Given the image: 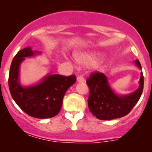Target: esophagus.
<instances>
[{
  "label": "esophagus",
  "instance_id": "34e87169",
  "mask_svg": "<svg viewBox=\"0 0 152 152\" xmlns=\"http://www.w3.org/2000/svg\"><path fill=\"white\" fill-rule=\"evenodd\" d=\"M76 80H77L78 82H85V78L83 77V76H82V75H79V76H78L77 78H76Z\"/></svg>",
  "mask_w": 152,
  "mask_h": 152
}]
</instances>
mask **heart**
Returning a JSON list of instances; mask_svg holds the SVG:
<instances>
[{
    "instance_id": "heart-1",
    "label": "heart",
    "mask_w": 152,
    "mask_h": 152,
    "mask_svg": "<svg viewBox=\"0 0 152 152\" xmlns=\"http://www.w3.org/2000/svg\"><path fill=\"white\" fill-rule=\"evenodd\" d=\"M100 58V53L96 52H85L75 54L76 61L82 65H91L98 62Z\"/></svg>"
}]
</instances>
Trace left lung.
<instances>
[{
    "mask_svg": "<svg viewBox=\"0 0 152 152\" xmlns=\"http://www.w3.org/2000/svg\"><path fill=\"white\" fill-rule=\"evenodd\" d=\"M134 64L142 69L138 59ZM87 84L90 88L88 107L92 114L100 120H112L126 115L138 102L143 90V75L141 72L138 88L127 95L115 93L107 76L99 72L92 73Z\"/></svg>",
    "mask_w": 152,
    "mask_h": 152,
    "instance_id": "obj_1",
    "label": "left lung"
}]
</instances>
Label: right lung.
<instances>
[{
  "label": "right lung",
  "instance_id": "1",
  "mask_svg": "<svg viewBox=\"0 0 152 152\" xmlns=\"http://www.w3.org/2000/svg\"><path fill=\"white\" fill-rule=\"evenodd\" d=\"M41 53L27 47L18 52L11 64L9 87L12 99L26 114L37 118H49L59 113L67 89L76 82V76L47 75L40 82L31 86L21 85L20 66L26 57Z\"/></svg>",
  "mask_w": 152,
  "mask_h": 152
}]
</instances>
